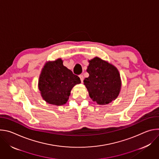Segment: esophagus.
I'll use <instances>...</instances> for the list:
<instances>
[{
  "label": "esophagus",
  "instance_id": "esophagus-1",
  "mask_svg": "<svg viewBox=\"0 0 159 159\" xmlns=\"http://www.w3.org/2000/svg\"><path fill=\"white\" fill-rule=\"evenodd\" d=\"M79 77H80V80H81V82H83V80H84V76H83V75H79Z\"/></svg>",
  "mask_w": 159,
  "mask_h": 159
}]
</instances>
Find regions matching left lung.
I'll list each match as a JSON object with an SVG mask.
<instances>
[{
    "instance_id": "obj_1",
    "label": "left lung",
    "mask_w": 159,
    "mask_h": 159,
    "mask_svg": "<svg viewBox=\"0 0 159 159\" xmlns=\"http://www.w3.org/2000/svg\"><path fill=\"white\" fill-rule=\"evenodd\" d=\"M89 63L87 72L89 76L84 79V83L90 98L100 105L115 100L121 87L117 68L99 57L89 60Z\"/></svg>"
}]
</instances>
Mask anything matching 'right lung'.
<instances>
[{"instance_id":"add662e5","label":"right lung","mask_w":159,"mask_h":159,"mask_svg":"<svg viewBox=\"0 0 159 159\" xmlns=\"http://www.w3.org/2000/svg\"><path fill=\"white\" fill-rule=\"evenodd\" d=\"M80 78L63 65L58 58L44 65L38 80V88L43 99L56 106L65 104L72 89L80 84Z\"/></svg>"}]
</instances>
